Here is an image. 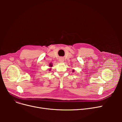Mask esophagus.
<instances>
[{"label":"esophagus","instance_id":"obj_1","mask_svg":"<svg viewBox=\"0 0 122 122\" xmlns=\"http://www.w3.org/2000/svg\"><path fill=\"white\" fill-rule=\"evenodd\" d=\"M59 61L61 62H63L64 61V58L62 57H61L59 58Z\"/></svg>","mask_w":122,"mask_h":122}]
</instances>
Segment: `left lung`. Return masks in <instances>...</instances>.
I'll list each match as a JSON object with an SVG mask.
<instances>
[{"mask_svg": "<svg viewBox=\"0 0 122 122\" xmlns=\"http://www.w3.org/2000/svg\"><path fill=\"white\" fill-rule=\"evenodd\" d=\"M73 72H74V70H73Z\"/></svg>", "mask_w": 122, "mask_h": 122, "instance_id": "8db88e82", "label": "left lung"}]
</instances>
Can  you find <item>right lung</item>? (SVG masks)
<instances>
[{
    "instance_id": "right-lung-1",
    "label": "right lung",
    "mask_w": 122,
    "mask_h": 122,
    "mask_svg": "<svg viewBox=\"0 0 122 122\" xmlns=\"http://www.w3.org/2000/svg\"><path fill=\"white\" fill-rule=\"evenodd\" d=\"M49 66H50V67H52V64H50Z\"/></svg>"
}]
</instances>
